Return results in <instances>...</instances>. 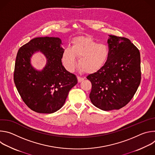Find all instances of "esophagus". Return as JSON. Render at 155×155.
<instances>
[{
	"mask_svg": "<svg viewBox=\"0 0 155 155\" xmlns=\"http://www.w3.org/2000/svg\"><path fill=\"white\" fill-rule=\"evenodd\" d=\"M77 79H78V81L79 83L81 82V81L84 80V78H83L80 77H77Z\"/></svg>",
	"mask_w": 155,
	"mask_h": 155,
	"instance_id": "obj_1",
	"label": "esophagus"
}]
</instances>
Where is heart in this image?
<instances>
[{"mask_svg":"<svg viewBox=\"0 0 155 155\" xmlns=\"http://www.w3.org/2000/svg\"><path fill=\"white\" fill-rule=\"evenodd\" d=\"M110 55L108 47L104 43H97L91 37L75 38L71 48H65L62 61L68 71H73L79 59V67L86 74H93L101 69L107 63Z\"/></svg>","mask_w":155,"mask_h":155,"instance_id":"heart-1","label":"heart"}]
</instances>
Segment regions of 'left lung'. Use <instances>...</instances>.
<instances>
[{
	"label": "left lung",
	"mask_w": 155,
	"mask_h": 155,
	"mask_svg": "<svg viewBox=\"0 0 155 155\" xmlns=\"http://www.w3.org/2000/svg\"><path fill=\"white\" fill-rule=\"evenodd\" d=\"M110 55L99 71L86 77L91 82L90 98L104 111L118 110L133 97L140 83V55L138 48L126 38L110 35Z\"/></svg>",
	"instance_id": "left-lung-1"
}]
</instances>
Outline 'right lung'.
<instances>
[{
    "instance_id": "obj_1",
    "label": "right lung",
    "mask_w": 155,
    "mask_h": 155,
    "mask_svg": "<svg viewBox=\"0 0 155 155\" xmlns=\"http://www.w3.org/2000/svg\"><path fill=\"white\" fill-rule=\"evenodd\" d=\"M59 37H37L32 39L17 53L14 81L22 99L33 111L53 114L64 104L69 91L78 83L76 76L62 64L64 49ZM40 52L46 65L41 71L31 64V58Z\"/></svg>"
}]
</instances>
